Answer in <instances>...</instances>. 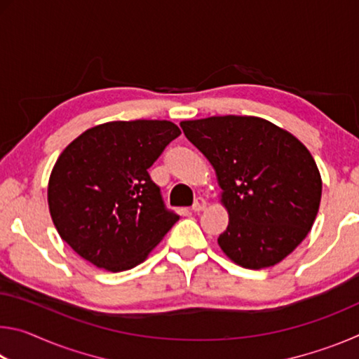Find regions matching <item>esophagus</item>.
I'll list each match as a JSON object with an SVG mask.
<instances>
[{
	"instance_id": "34e87169",
	"label": "esophagus",
	"mask_w": 359,
	"mask_h": 359,
	"mask_svg": "<svg viewBox=\"0 0 359 359\" xmlns=\"http://www.w3.org/2000/svg\"><path fill=\"white\" fill-rule=\"evenodd\" d=\"M205 199L204 198H196L194 199V203H193V205H191V210L193 212H203L204 209H205Z\"/></svg>"
}]
</instances>
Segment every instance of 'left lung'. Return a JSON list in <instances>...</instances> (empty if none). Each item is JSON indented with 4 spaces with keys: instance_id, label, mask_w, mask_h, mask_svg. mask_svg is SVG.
Returning <instances> with one entry per match:
<instances>
[{
    "instance_id": "left-lung-1",
    "label": "left lung",
    "mask_w": 359,
    "mask_h": 359,
    "mask_svg": "<svg viewBox=\"0 0 359 359\" xmlns=\"http://www.w3.org/2000/svg\"><path fill=\"white\" fill-rule=\"evenodd\" d=\"M215 169L228 212L222 252L247 269L280 263L317 218L321 175L311 151L290 131L253 115L180 121Z\"/></svg>"
}]
</instances>
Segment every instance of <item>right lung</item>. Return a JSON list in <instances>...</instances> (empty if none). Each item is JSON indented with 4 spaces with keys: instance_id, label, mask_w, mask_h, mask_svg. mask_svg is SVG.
I'll list each match as a JSON object with an SVG mask.
<instances>
[{
    "instance_id": "add662e5",
    "label": "right lung",
    "mask_w": 359,
    "mask_h": 359,
    "mask_svg": "<svg viewBox=\"0 0 359 359\" xmlns=\"http://www.w3.org/2000/svg\"><path fill=\"white\" fill-rule=\"evenodd\" d=\"M177 136L169 120L107 121L62 151L47 203L60 238L79 257L111 272L147 259L179 220L165 209L147 169Z\"/></svg>"
}]
</instances>
